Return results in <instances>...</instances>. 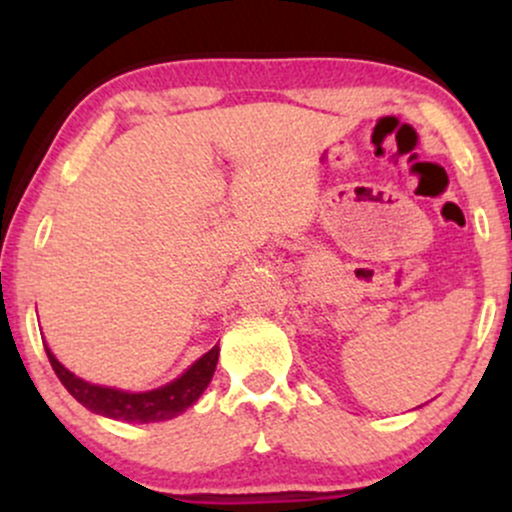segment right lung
<instances>
[{
    "mask_svg": "<svg viewBox=\"0 0 512 512\" xmlns=\"http://www.w3.org/2000/svg\"><path fill=\"white\" fill-rule=\"evenodd\" d=\"M45 351H48L52 370H55L57 378L62 380V385L67 387V392L76 399V402H81L86 409L96 411V414L108 416V419L132 421V424L168 421L173 419V416L182 414L187 407H192L199 399V395L207 390V385L211 383V375H214L216 370V361H219V344H216L214 349L207 351L197 363H192V366L170 385L132 395V392L91 385L86 383V380L76 378L74 373H69V370L52 356L48 346H45Z\"/></svg>",
    "mask_w": 512,
    "mask_h": 512,
    "instance_id": "obj_1",
    "label": "right lung"
}]
</instances>
